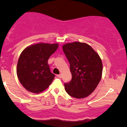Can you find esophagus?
<instances>
[{
	"label": "esophagus",
	"mask_w": 127,
	"mask_h": 127,
	"mask_svg": "<svg viewBox=\"0 0 127 127\" xmlns=\"http://www.w3.org/2000/svg\"><path fill=\"white\" fill-rule=\"evenodd\" d=\"M57 77L58 78H61V77H62V74H58V75H57Z\"/></svg>",
	"instance_id": "esophagus-1"
}]
</instances>
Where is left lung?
Listing matches in <instances>:
<instances>
[{"label": "left lung", "instance_id": "left-lung-1", "mask_svg": "<svg viewBox=\"0 0 127 127\" xmlns=\"http://www.w3.org/2000/svg\"><path fill=\"white\" fill-rule=\"evenodd\" d=\"M63 50L70 64L71 81L64 84L71 96L84 98L92 94L100 82L103 63L99 55L87 43H67Z\"/></svg>", "mask_w": 127, "mask_h": 127}]
</instances>
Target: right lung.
Segmentation results:
<instances>
[{
  "label": "right lung",
  "instance_id": "obj_1",
  "mask_svg": "<svg viewBox=\"0 0 127 127\" xmlns=\"http://www.w3.org/2000/svg\"><path fill=\"white\" fill-rule=\"evenodd\" d=\"M58 45V43H38L23 51L18 61L16 73L27 90L39 93L52 84L55 75L51 72L48 60Z\"/></svg>",
  "mask_w": 127,
  "mask_h": 127
}]
</instances>
